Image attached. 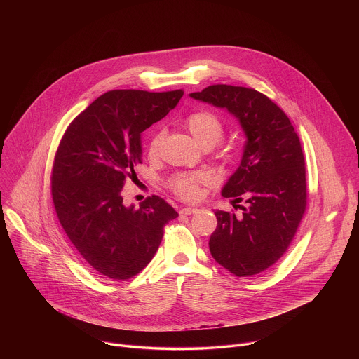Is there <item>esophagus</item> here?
I'll use <instances>...</instances> for the list:
<instances>
[{
  "mask_svg": "<svg viewBox=\"0 0 359 359\" xmlns=\"http://www.w3.org/2000/svg\"><path fill=\"white\" fill-rule=\"evenodd\" d=\"M196 211H198V208H195V207H184V208L180 210V214L191 215V214H194V212H196Z\"/></svg>",
  "mask_w": 359,
  "mask_h": 359,
  "instance_id": "1",
  "label": "esophagus"
}]
</instances>
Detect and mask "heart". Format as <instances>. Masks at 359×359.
I'll return each mask as SVG.
<instances>
[{
    "label": "heart",
    "instance_id": "b5f03b06",
    "mask_svg": "<svg viewBox=\"0 0 359 359\" xmlns=\"http://www.w3.org/2000/svg\"><path fill=\"white\" fill-rule=\"evenodd\" d=\"M185 126L194 138L202 147H214L217 145L224 135L222 121L217 114L208 110H199L191 113L185 118ZM165 131L163 128H156L151 140L148 142V154L156 157L163 144ZM207 184V175L203 172H178L172 175L168 181V187L178 196L184 199H198L201 195L202 187Z\"/></svg>",
    "mask_w": 359,
    "mask_h": 359
}]
</instances>
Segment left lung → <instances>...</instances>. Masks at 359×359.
I'll return each mask as SVG.
<instances>
[{"label":"left lung","mask_w":359,"mask_h":359,"mask_svg":"<svg viewBox=\"0 0 359 359\" xmlns=\"http://www.w3.org/2000/svg\"><path fill=\"white\" fill-rule=\"evenodd\" d=\"M191 98L226 109L246 135L238 170L222 188L224 198L242 196V214L214 211L212 258L236 276H255L272 266L292 243L307 207L306 161L299 135L285 111L253 88L208 86ZM235 207V205H233Z\"/></svg>","instance_id":"1"}]
</instances>
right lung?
<instances>
[{
    "label": "right lung",
    "mask_w": 359,
    "mask_h": 359,
    "mask_svg": "<svg viewBox=\"0 0 359 359\" xmlns=\"http://www.w3.org/2000/svg\"><path fill=\"white\" fill-rule=\"evenodd\" d=\"M184 91L114 90L67 127L52 167L57 219L80 258L114 280L140 273L154 258L164 226L178 212L158 196L123 205L126 180L142 163L141 133L177 106Z\"/></svg>",
    "instance_id": "1"
}]
</instances>
